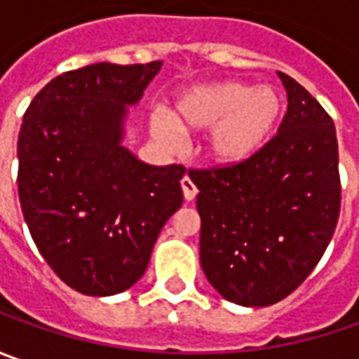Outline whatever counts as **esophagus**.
Segmentation results:
<instances>
[{"instance_id":"esophagus-1","label":"esophagus","mask_w":359,"mask_h":359,"mask_svg":"<svg viewBox=\"0 0 359 359\" xmlns=\"http://www.w3.org/2000/svg\"><path fill=\"white\" fill-rule=\"evenodd\" d=\"M182 189H184V198H186L187 201H191L198 196V186H196L187 175L182 180Z\"/></svg>"}]
</instances>
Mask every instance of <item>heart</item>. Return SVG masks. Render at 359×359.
I'll return each instance as SVG.
<instances>
[{"mask_svg": "<svg viewBox=\"0 0 359 359\" xmlns=\"http://www.w3.org/2000/svg\"><path fill=\"white\" fill-rule=\"evenodd\" d=\"M282 97L269 86L217 81L194 88L175 104L173 119L151 118V130L168 147L180 145L182 131L210 130L208 154L222 165H238L257 156L280 126Z\"/></svg>", "mask_w": 359, "mask_h": 359, "instance_id": "obj_1", "label": "heart"}]
</instances>
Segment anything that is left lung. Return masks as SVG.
<instances>
[{
  "mask_svg": "<svg viewBox=\"0 0 359 359\" xmlns=\"http://www.w3.org/2000/svg\"><path fill=\"white\" fill-rule=\"evenodd\" d=\"M278 76L287 111L269 144L238 165L187 170L200 189L201 269L226 299L252 308L302 285L322 259L341 205L334 121L296 79Z\"/></svg>",
  "mask_w": 359,
  "mask_h": 359,
  "instance_id": "1",
  "label": "left lung"
}]
</instances>
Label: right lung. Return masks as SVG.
<instances>
[{"label":"right lung","instance_id":"add662e5","mask_svg":"<svg viewBox=\"0 0 359 359\" xmlns=\"http://www.w3.org/2000/svg\"><path fill=\"white\" fill-rule=\"evenodd\" d=\"M161 62L93 63L53 77L23 114L18 194L35 245L86 296H111L144 276L163 224L184 201L186 168L147 165L119 144Z\"/></svg>","mask_w":359,"mask_h":359}]
</instances>
